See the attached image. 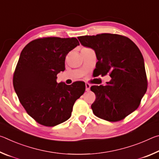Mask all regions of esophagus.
<instances>
[{
    "instance_id": "obj_1",
    "label": "esophagus",
    "mask_w": 159,
    "mask_h": 159,
    "mask_svg": "<svg viewBox=\"0 0 159 159\" xmlns=\"http://www.w3.org/2000/svg\"><path fill=\"white\" fill-rule=\"evenodd\" d=\"M90 89V84H89V83H85V90L86 91H89Z\"/></svg>"
}]
</instances>
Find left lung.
Returning <instances> with one entry per match:
<instances>
[{
    "label": "left lung",
    "instance_id": "1",
    "mask_svg": "<svg viewBox=\"0 0 159 159\" xmlns=\"http://www.w3.org/2000/svg\"><path fill=\"white\" fill-rule=\"evenodd\" d=\"M83 46L95 50L97 75L107 74L106 85H93L96 99L91 108L96 116L118 121L138 109L147 89L144 61L140 50L128 38L101 34L78 38ZM99 84V83H98Z\"/></svg>",
    "mask_w": 159,
    "mask_h": 159
}]
</instances>
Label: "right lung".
<instances>
[{
  "label": "right lung",
  "mask_w": 159,
  "mask_h": 159,
  "mask_svg": "<svg viewBox=\"0 0 159 159\" xmlns=\"http://www.w3.org/2000/svg\"><path fill=\"white\" fill-rule=\"evenodd\" d=\"M79 42L76 38L48 37L29 43L21 52L13 86L27 114L40 124L52 127L71 117L75 102L85 92L81 81L57 82L65 69L67 54Z\"/></svg>",
  "instance_id": "1"
}]
</instances>
